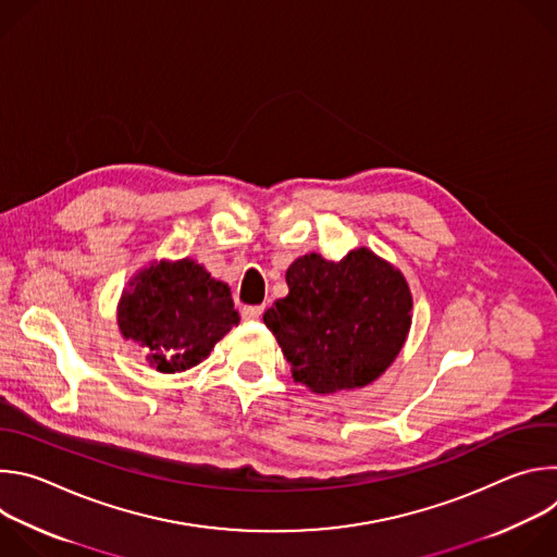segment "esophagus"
I'll list each match as a JSON object with an SVG mask.
<instances>
[{
    "label": "esophagus",
    "mask_w": 557,
    "mask_h": 557,
    "mask_svg": "<svg viewBox=\"0 0 557 557\" xmlns=\"http://www.w3.org/2000/svg\"><path fill=\"white\" fill-rule=\"evenodd\" d=\"M262 312H264V306H245L243 308L245 320H260Z\"/></svg>",
    "instance_id": "esophagus-1"
}]
</instances>
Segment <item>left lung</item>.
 <instances>
[{
	"instance_id": "1",
	"label": "left lung",
	"mask_w": 557,
	"mask_h": 557,
	"mask_svg": "<svg viewBox=\"0 0 557 557\" xmlns=\"http://www.w3.org/2000/svg\"><path fill=\"white\" fill-rule=\"evenodd\" d=\"M288 295L264 312L293 379L317 394L376 381L401 352L412 293L399 269L361 247L339 262L320 253L286 271Z\"/></svg>"
}]
</instances>
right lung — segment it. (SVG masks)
Returning <instances> with one entry per match:
<instances>
[{"label": "right lung", "mask_w": 557, "mask_h": 557, "mask_svg": "<svg viewBox=\"0 0 557 557\" xmlns=\"http://www.w3.org/2000/svg\"><path fill=\"white\" fill-rule=\"evenodd\" d=\"M127 286L119 301V329L158 372L198 366L240 322L228 286L189 258L151 262Z\"/></svg>", "instance_id": "right-lung-1"}]
</instances>
